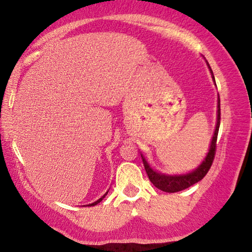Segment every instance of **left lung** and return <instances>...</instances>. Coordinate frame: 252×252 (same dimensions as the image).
<instances>
[{"mask_svg": "<svg viewBox=\"0 0 252 252\" xmlns=\"http://www.w3.org/2000/svg\"><path fill=\"white\" fill-rule=\"evenodd\" d=\"M210 70H211V73H212L213 81L215 82L213 71H212V69H211V67H210ZM220 120H221V109H220V96H219V99H218V121H217V126H215V131H214L212 141H211L210 150L201 165H199L196 169L191 171V173L184 174V175H165V174L158 173V171H156L151 168V167L149 166V163H148L145 159V157L141 155L143 166H145L146 173L148 175V177H149L150 182L153 183L154 185L157 187V189L166 191V193H176V191L189 189V186L194 185V184H196L199 181H202V179L204 178L205 175L207 174V171L210 170L211 166H212L213 160H214L215 151H217V140H218V133H219V127H220Z\"/></svg>", "mask_w": 252, "mask_h": 252, "instance_id": "obj_1", "label": "left lung"}]
</instances>
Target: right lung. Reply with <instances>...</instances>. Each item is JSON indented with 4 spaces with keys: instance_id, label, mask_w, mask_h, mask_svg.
I'll list each match as a JSON object with an SVG mask.
<instances>
[{
    "instance_id": "obj_1",
    "label": "right lung",
    "mask_w": 252,
    "mask_h": 252,
    "mask_svg": "<svg viewBox=\"0 0 252 252\" xmlns=\"http://www.w3.org/2000/svg\"><path fill=\"white\" fill-rule=\"evenodd\" d=\"M106 194H107V191H106V193H105V194H104V195H103V196H102V197H101V198H99V199H97V201H96V202H94V203H92V204H89V206H94V205H96V204H98V203H99V202H101V201H102V199H103V198H104V197H105V195H106Z\"/></svg>"
}]
</instances>
